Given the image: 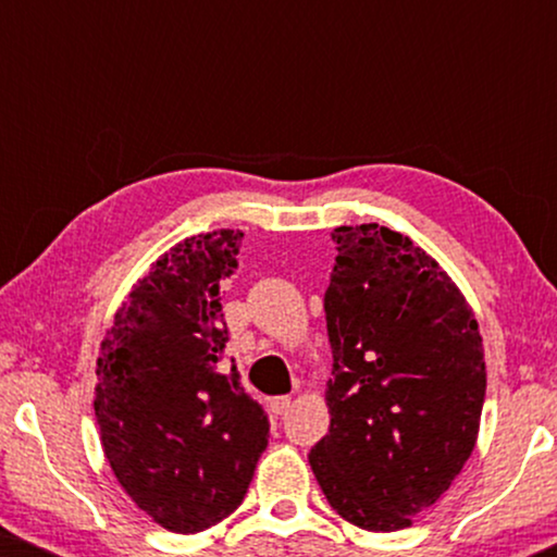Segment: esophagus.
I'll use <instances>...</instances> for the list:
<instances>
[{
	"instance_id": "esophagus-1",
	"label": "esophagus",
	"mask_w": 557,
	"mask_h": 557,
	"mask_svg": "<svg viewBox=\"0 0 557 557\" xmlns=\"http://www.w3.org/2000/svg\"><path fill=\"white\" fill-rule=\"evenodd\" d=\"M271 408H273V413H276V416H286L288 408H292V398H288V395H281V398H273Z\"/></svg>"
}]
</instances>
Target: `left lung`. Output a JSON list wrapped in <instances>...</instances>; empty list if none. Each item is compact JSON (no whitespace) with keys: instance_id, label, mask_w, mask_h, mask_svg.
Returning <instances> with one entry per match:
<instances>
[{"instance_id":"obj_1","label":"left lung","mask_w":557,"mask_h":557,"mask_svg":"<svg viewBox=\"0 0 557 557\" xmlns=\"http://www.w3.org/2000/svg\"><path fill=\"white\" fill-rule=\"evenodd\" d=\"M324 294L330 433L309 463L326 502L370 532L413 524L469 461L486 370L459 286L408 235L339 225Z\"/></svg>"}]
</instances>
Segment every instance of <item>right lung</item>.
<instances>
[{
  "instance_id": "obj_1",
  "label": "right lung",
  "mask_w": 557,
  "mask_h": 557,
  "mask_svg": "<svg viewBox=\"0 0 557 557\" xmlns=\"http://www.w3.org/2000/svg\"><path fill=\"white\" fill-rule=\"evenodd\" d=\"M240 231L185 238L151 263L96 362V421L111 471L164 530H208L240 507L269 446V416L220 368L223 288Z\"/></svg>"
}]
</instances>
